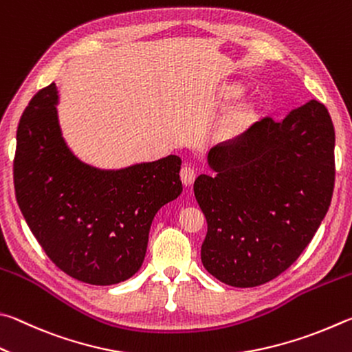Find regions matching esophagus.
Listing matches in <instances>:
<instances>
[{
	"mask_svg": "<svg viewBox=\"0 0 352 352\" xmlns=\"http://www.w3.org/2000/svg\"><path fill=\"white\" fill-rule=\"evenodd\" d=\"M195 177H196L195 168H192V166H190V165L182 166V170H181V179H182L184 186H186V187L192 186L193 181H195Z\"/></svg>",
	"mask_w": 352,
	"mask_h": 352,
	"instance_id": "esophagus-1",
	"label": "esophagus"
}]
</instances>
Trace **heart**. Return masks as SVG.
<instances>
[{
	"instance_id": "b5f03b06",
	"label": "heart",
	"mask_w": 352,
	"mask_h": 352,
	"mask_svg": "<svg viewBox=\"0 0 352 352\" xmlns=\"http://www.w3.org/2000/svg\"><path fill=\"white\" fill-rule=\"evenodd\" d=\"M243 94V86H233L232 88V96H239ZM256 116V103L252 100H245L239 103L238 107L232 111V113L227 116V119L221 123L219 126V135L223 139H232L243 133L245 128H248L252 120L255 119Z\"/></svg>"
}]
</instances>
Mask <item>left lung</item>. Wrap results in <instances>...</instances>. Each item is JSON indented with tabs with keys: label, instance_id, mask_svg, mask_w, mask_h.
Returning a JSON list of instances; mask_svg holds the SVG:
<instances>
[{
	"label": "left lung",
	"instance_id": "8db88e82",
	"mask_svg": "<svg viewBox=\"0 0 352 352\" xmlns=\"http://www.w3.org/2000/svg\"><path fill=\"white\" fill-rule=\"evenodd\" d=\"M336 133L323 103L266 117L212 148L195 196L207 219L201 260L233 287H255L291 266L311 243L334 190Z\"/></svg>",
	"mask_w": 352,
	"mask_h": 352
}]
</instances>
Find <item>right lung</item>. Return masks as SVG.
I'll use <instances>...</instances> for the list:
<instances>
[{
	"instance_id": "right-lung-1",
	"label": "right lung",
	"mask_w": 352,
	"mask_h": 352,
	"mask_svg": "<svg viewBox=\"0 0 352 352\" xmlns=\"http://www.w3.org/2000/svg\"><path fill=\"white\" fill-rule=\"evenodd\" d=\"M55 83L36 92L18 123L14 184L24 219L55 266L88 285L138 272L156 213L182 193L176 154L100 168L67 145Z\"/></svg>"
}]
</instances>
